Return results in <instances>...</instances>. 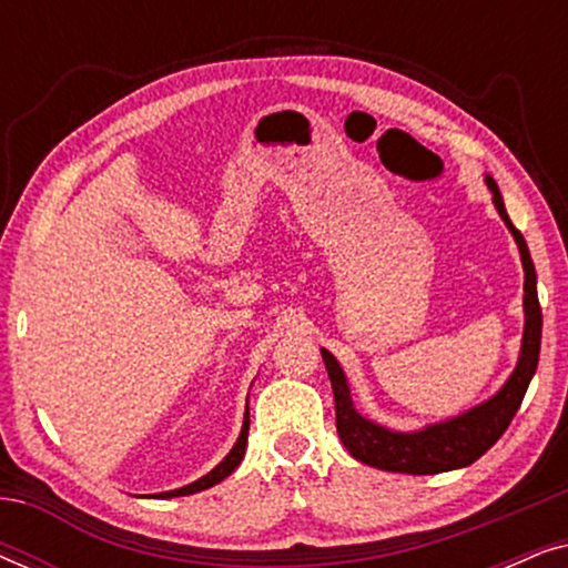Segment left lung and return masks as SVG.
Masks as SVG:
<instances>
[{
	"instance_id": "obj_1",
	"label": "left lung",
	"mask_w": 568,
	"mask_h": 568,
	"mask_svg": "<svg viewBox=\"0 0 568 568\" xmlns=\"http://www.w3.org/2000/svg\"><path fill=\"white\" fill-rule=\"evenodd\" d=\"M488 189L494 193V204L499 209L501 220L507 222L511 235L519 245L525 266V336L523 352H519L517 369L511 372L507 385L486 400L484 406L468 410V414L453 418V422L429 426L424 432L400 434L383 429V426L367 422L354 410L352 393H348L346 377L331 352L323 348V362L328 369L333 398H336V429L344 447L356 460L372 465V468L390 473H410V476H432V473H445L476 463L486 449H491L507 426L515 418L519 403H523L527 385L538 369L540 356V331L542 313L535 290V266L527 251V243L515 224H511L507 209H504L499 185L486 178Z\"/></svg>"
}]
</instances>
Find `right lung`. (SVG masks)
I'll use <instances>...</instances> for the list:
<instances>
[{"mask_svg": "<svg viewBox=\"0 0 568 568\" xmlns=\"http://www.w3.org/2000/svg\"><path fill=\"white\" fill-rule=\"evenodd\" d=\"M247 429H251V414H247L245 410V422H243V432H240V437H237V442H235V447L230 449V455L224 457V460L216 465V468L212 470V473H206L204 478H199V480H193V484H189V486H183V488H175V491H165V494H158L160 499H170V496H189V494H196V491H204V488H209V486H214V484H220V480H224L230 476L232 470L237 468L240 465V460H243V455H245V442H247Z\"/></svg>", "mask_w": 568, "mask_h": 568, "instance_id": "obj_1", "label": "right lung"}]
</instances>
